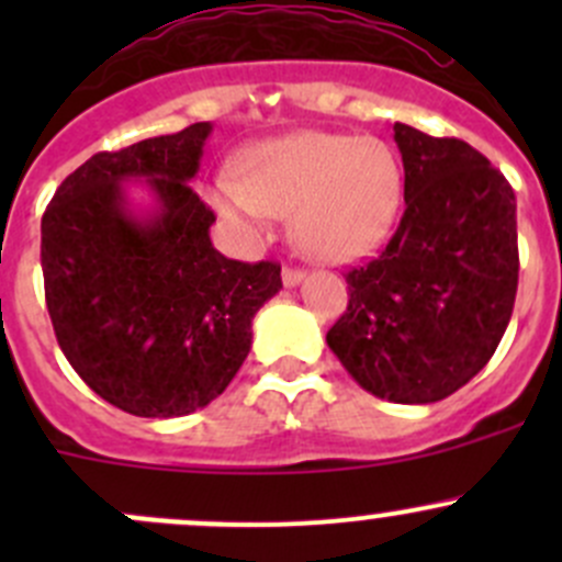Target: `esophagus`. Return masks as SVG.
I'll use <instances>...</instances> for the list:
<instances>
[{
	"label": "esophagus",
	"mask_w": 562,
	"mask_h": 562,
	"mask_svg": "<svg viewBox=\"0 0 562 562\" xmlns=\"http://www.w3.org/2000/svg\"><path fill=\"white\" fill-rule=\"evenodd\" d=\"M302 280H304L302 269H288V266L282 269V285H285V288H296Z\"/></svg>",
	"instance_id": "34e87169"
}]
</instances>
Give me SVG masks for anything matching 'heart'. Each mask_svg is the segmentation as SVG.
<instances>
[{"label":"heart","instance_id":"b5f03b06","mask_svg":"<svg viewBox=\"0 0 562 562\" xmlns=\"http://www.w3.org/2000/svg\"><path fill=\"white\" fill-rule=\"evenodd\" d=\"M212 203L223 217L260 231L266 214H291L299 252L350 263L389 239L402 209V166L372 135L296 133L255 146L239 179H220Z\"/></svg>","mask_w":562,"mask_h":562}]
</instances>
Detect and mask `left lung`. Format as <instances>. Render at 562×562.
Wrapping results in <instances>:
<instances>
[{"label":"left lung","mask_w":562,"mask_h":562,"mask_svg":"<svg viewBox=\"0 0 562 562\" xmlns=\"http://www.w3.org/2000/svg\"><path fill=\"white\" fill-rule=\"evenodd\" d=\"M405 214L381 258L348 271L350 302L326 334L370 394L400 405L446 400L479 375L517 299V198L459 138L394 124Z\"/></svg>","instance_id":"obj_1"}]
</instances>
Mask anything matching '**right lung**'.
I'll return each mask as SVG.
<instances>
[{
    "instance_id": "add662e5",
    "label": "right lung",
    "mask_w": 562,
    "mask_h": 562,
    "mask_svg": "<svg viewBox=\"0 0 562 562\" xmlns=\"http://www.w3.org/2000/svg\"><path fill=\"white\" fill-rule=\"evenodd\" d=\"M212 122L100 151L43 214L45 302L61 353L94 394L144 418L195 413L234 381L280 266L220 255L192 192ZM147 190L144 204L128 181Z\"/></svg>"
}]
</instances>
